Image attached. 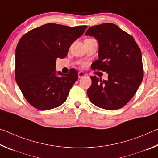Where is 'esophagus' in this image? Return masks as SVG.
Instances as JSON below:
<instances>
[{
    "mask_svg": "<svg viewBox=\"0 0 158 158\" xmlns=\"http://www.w3.org/2000/svg\"><path fill=\"white\" fill-rule=\"evenodd\" d=\"M78 75H79V78H83V77H84L85 76V74L84 73V72H79Z\"/></svg>",
    "mask_w": 158,
    "mask_h": 158,
    "instance_id": "esophagus-1",
    "label": "esophagus"
}]
</instances>
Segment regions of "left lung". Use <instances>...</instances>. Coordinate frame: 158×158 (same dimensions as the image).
Segmentation results:
<instances>
[{"mask_svg": "<svg viewBox=\"0 0 158 158\" xmlns=\"http://www.w3.org/2000/svg\"><path fill=\"white\" fill-rule=\"evenodd\" d=\"M85 35L93 36L99 43V59L92 63L91 68L108 73L107 80L90 77L88 96L100 108L121 109L132 98L142 81L139 47L132 36L111 23L91 26Z\"/></svg>", "mask_w": 158, "mask_h": 158, "instance_id": "obj_1", "label": "left lung"}]
</instances>
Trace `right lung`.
<instances>
[{
	"mask_svg": "<svg viewBox=\"0 0 158 158\" xmlns=\"http://www.w3.org/2000/svg\"><path fill=\"white\" fill-rule=\"evenodd\" d=\"M86 28L50 23L21 37L15 52V79L26 100L33 107L49 110L66 101L78 73L74 68L68 74L56 73V62L58 58L66 56L71 44Z\"/></svg>",
	"mask_w": 158,
	"mask_h": 158,
	"instance_id": "add662e5",
	"label": "right lung"
}]
</instances>
